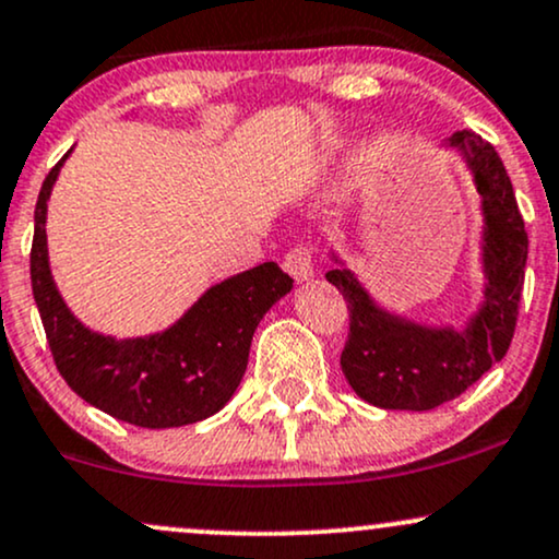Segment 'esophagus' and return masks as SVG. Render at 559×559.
<instances>
[{
  "label": "esophagus",
  "mask_w": 559,
  "mask_h": 559,
  "mask_svg": "<svg viewBox=\"0 0 559 559\" xmlns=\"http://www.w3.org/2000/svg\"><path fill=\"white\" fill-rule=\"evenodd\" d=\"M284 267H286V273L292 275L294 281H297V284H301V281H310L312 273H316V262H312V252L307 247H301V243H297V247H292L286 252Z\"/></svg>",
  "instance_id": "esophagus-1"
}]
</instances>
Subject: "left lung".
Listing matches in <instances>:
<instances>
[{"mask_svg": "<svg viewBox=\"0 0 559 559\" xmlns=\"http://www.w3.org/2000/svg\"><path fill=\"white\" fill-rule=\"evenodd\" d=\"M447 146L465 157L484 210V301L465 329H436L378 307L357 275L338 262L325 273L349 310L342 370L357 396L383 409H433L478 381L510 349L523 297L528 234L497 150L473 131Z\"/></svg>", "mask_w": 559, "mask_h": 559, "instance_id": "1", "label": "left lung"}]
</instances>
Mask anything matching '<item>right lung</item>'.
<instances>
[{"mask_svg":"<svg viewBox=\"0 0 559 559\" xmlns=\"http://www.w3.org/2000/svg\"><path fill=\"white\" fill-rule=\"evenodd\" d=\"M68 155L38 191L31 247V286L57 370L81 400L131 426L178 428L210 418L234 396L254 329L294 281L275 262H262L207 288L163 333L115 338L86 329L57 292L44 228L47 199Z\"/></svg>","mask_w":559,"mask_h":559,"instance_id":"add662e5","label":"right lung"}]
</instances>
